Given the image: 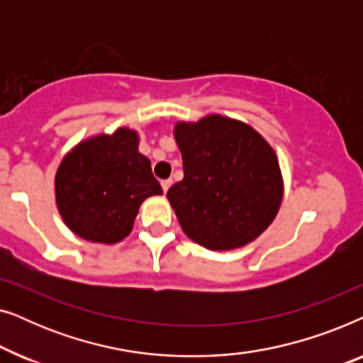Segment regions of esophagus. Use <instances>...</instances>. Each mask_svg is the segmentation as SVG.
I'll return each mask as SVG.
<instances>
[{"mask_svg":"<svg viewBox=\"0 0 363 363\" xmlns=\"http://www.w3.org/2000/svg\"><path fill=\"white\" fill-rule=\"evenodd\" d=\"M172 186V180H162V188H163V191H168V188Z\"/></svg>","mask_w":363,"mask_h":363,"instance_id":"esophagus-1","label":"esophagus"}]
</instances>
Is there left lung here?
Masks as SVG:
<instances>
[{
	"mask_svg": "<svg viewBox=\"0 0 363 363\" xmlns=\"http://www.w3.org/2000/svg\"><path fill=\"white\" fill-rule=\"evenodd\" d=\"M183 180L167 193L182 230L213 251L255 241L279 211L284 180L264 137L236 118L210 113L177 122Z\"/></svg>",
	"mask_w": 363,
	"mask_h": 363,
	"instance_id": "left-lung-1",
	"label": "left lung"
}]
</instances>
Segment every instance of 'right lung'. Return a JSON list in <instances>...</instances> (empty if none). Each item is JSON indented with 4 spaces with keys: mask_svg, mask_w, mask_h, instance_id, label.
Listing matches in <instances>:
<instances>
[{
    "mask_svg": "<svg viewBox=\"0 0 363 363\" xmlns=\"http://www.w3.org/2000/svg\"><path fill=\"white\" fill-rule=\"evenodd\" d=\"M138 142L137 130L118 127L81 140L64 155L54 193L59 215L74 235L116 245L130 235L142 203L162 195Z\"/></svg>",
    "mask_w": 363,
    "mask_h": 363,
    "instance_id": "1",
    "label": "right lung"
}]
</instances>
